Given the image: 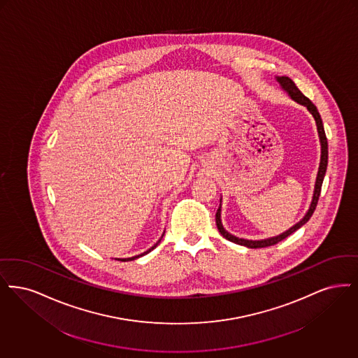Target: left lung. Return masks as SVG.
Masks as SVG:
<instances>
[{
	"label": "left lung",
	"mask_w": 358,
	"mask_h": 358,
	"mask_svg": "<svg viewBox=\"0 0 358 358\" xmlns=\"http://www.w3.org/2000/svg\"><path fill=\"white\" fill-rule=\"evenodd\" d=\"M277 81L280 83L282 90H285L289 96L296 101L298 104H302L305 106L306 108L309 109L314 120H315V124H317V131H318V136H320V141H321V162H320V169H318V173H317V179H315V186H314V194H313V199H311L310 207L306 213V215L303 218L301 219L296 224H294L293 227H290L287 231L280 234L277 236H273V238H267V239H262V241H249V239H242V238H238V236H234L230 233H227L222 224V220H220V211H222V204H219L218 211L215 214V220H217V227H218L219 233L223 235V238H226L227 241L234 242L236 245H242V246H246L249 249H261V248H267V246H273L275 243H278L280 241H283L285 238H287L289 235L296 231L299 227H302L309 219L311 218L315 207H317V203L320 199V194H321V187H322V182H324V178H325V173H327V135H325V129H324V124H322V120H321V116L317 110V107L311 103L310 100L302 94L298 88H296L294 81L292 78H286V76H280L277 78ZM222 203V199H220Z\"/></svg>",
	"instance_id": "obj_1"
}]
</instances>
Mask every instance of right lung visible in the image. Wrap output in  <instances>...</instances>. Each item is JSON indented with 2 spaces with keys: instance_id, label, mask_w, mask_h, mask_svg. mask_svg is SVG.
Returning a JSON list of instances; mask_svg holds the SVG:
<instances>
[{
  "instance_id": "1",
  "label": "right lung",
  "mask_w": 358,
  "mask_h": 358,
  "mask_svg": "<svg viewBox=\"0 0 358 358\" xmlns=\"http://www.w3.org/2000/svg\"><path fill=\"white\" fill-rule=\"evenodd\" d=\"M163 235H164V234H163ZM163 235H162V238H163ZM162 238H160V239H159V241H157V242H156L155 245H154V246H152V248H151V249H148L147 250V251H144V252H143V254H139V255H135V257H131V258H119V259H117V261H135V259H138V258H140V257H143V255H145V254H148V252H150V251H151V250H154L155 249L156 246H157V245H159V243H160V241H162Z\"/></svg>"
}]
</instances>
